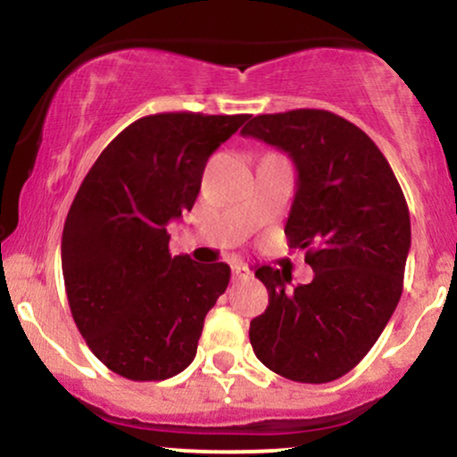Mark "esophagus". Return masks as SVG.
<instances>
[{
    "label": "esophagus",
    "mask_w": 457,
    "mask_h": 457,
    "mask_svg": "<svg viewBox=\"0 0 457 457\" xmlns=\"http://www.w3.org/2000/svg\"><path fill=\"white\" fill-rule=\"evenodd\" d=\"M246 275H249V270H246L245 266L232 264V279H240V277H246Z\"/></svg>",
    "instance_id": "obj_1"
}]
</instances>
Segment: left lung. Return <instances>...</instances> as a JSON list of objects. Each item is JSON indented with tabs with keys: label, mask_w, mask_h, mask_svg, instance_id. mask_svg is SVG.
<instances>
[{
	"label": "left lung",
	"mask_w": 457,
	"mask_h": 457,
	"mask_svg": "<svg viewBox=\"0 0 457 457\" xmlns=\"http://www.w3.org/2000/svg\"><path fill=\"white\" fill-rule=\"evenodd\" d=\"M286 152L296 193L286 236L307 251L313 279L287 287L260 266L269 307L251 320L253 353L295 382L342 378L380 337L402 296L411 214L385 154L359 127L324 109L255 115L240 130Z\"/></svg>",
	"instance_id": "left-lung-1"
}]
</instances>
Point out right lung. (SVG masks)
Listing matches in <instances>:
<instances>
[{
	"mask_svg": "<svg viewBox=\"0 0 457 457\" xmlns=\"http://www.w3.org/2000/svg\"><path fill=\"white\" fill-rule=\"evenodd\" d=\"M251 115H145L101 152L62 234V272L79 333L129 380H165L195 359L229 266L170 253L167 223L195 204L208 156Z\"/></svg>",
	"mask_w": 457,
	"mask_h": 457,
	"instance_id": "obj_1",
	"label": "right lung"
}]
</instances>
